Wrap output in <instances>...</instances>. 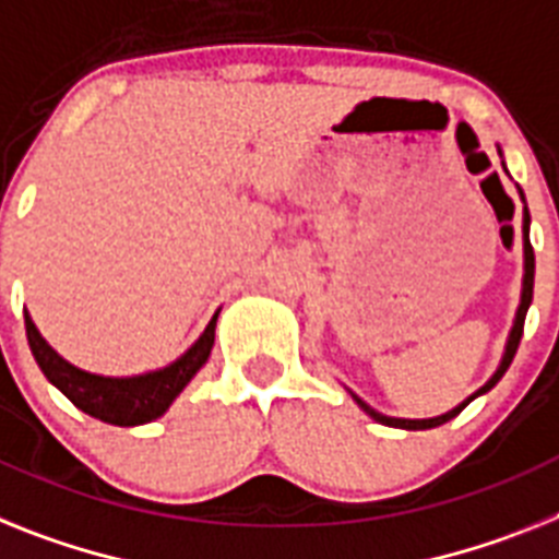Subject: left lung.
Instances as JSON below:
<instances>
[{
	"instance_id": "left-lung-1",
	"label": "left lung",
	"mask_w": 559,
	"mask_h": 559,
	"mask_svg": "<svg viewBox=\"0 0 559 559\" xmlns=\"http://www.w3.org/2000/svg\"><path fill=\"white\" fill-rule=\"evenodd\" d=\"M497 153H500V147H497ZM500 156H503V153H500ZM503 170H506V164H503ZM506 173H509V170H506ZM518 192H520V201H523V289H520L518 316H514V323H511V332H509V341H506V352H503V358H500V367L495 369V374H491L489 381L483 383L477 392H472L466 401L457 403L454 409L443 412V415H438V417H415V420H412V417H389V415H381L378 409H372L367 401H360L355 392H349V395L355 397V403H358L360 409L367 412L372 420H378V424H383V426H395V429H409V431L435 429V426H443L447 420H452V417L461 415L468 403L475 401V397L486 395V392H489V389L495 386L500 378H503L506 369L511 367V360H514V352H518V346H520V337H523V323H526V312H528V307H532V295H534V250H532V241H528V224H532V218H528L526 199H523V190H520V187H518Z\"/></svg>"
}]
</instances>
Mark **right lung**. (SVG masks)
<instances>
[{
	"mask_svg": "<svg viewBox=\"0 0 559 559\" xmlns=\"http://www.w3.org/2000/svg\"><path fill=\"white\" fill-rule=\"evenodd\" d=\"M215 321L218 312L210 318L207 330L201 332L199 341L190 349L176 358L173 364L153 372L130 374V378H110V374L84 372L73 367L41 337L36 330L33 318L25 312V332L31 344L33 358L39 364L50 383L62 392L73 406L87 412L91 417H98L112 426H142L162 417L170 409V403L181 395V389L195 378L210 358V349L215 344Z\"/></svg>",
	"mask_w": 559,
	"mask_h": 559,
	"instance_id": "obj_1",
	"label": "right lung"
}]
</instances>
